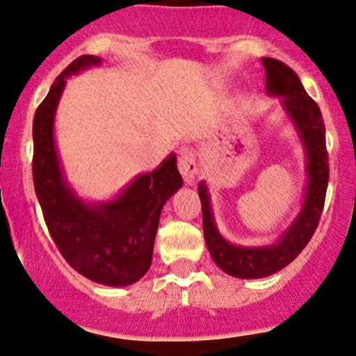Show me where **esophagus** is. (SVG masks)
I'll list each match as a JSON object with an SVG mask.
<instances>
[{
    "instance_id": "34e87169",
    "label": "esophagus",
    "mask_w": 356,
    "mask_h": 356,
    "mask_svg": "<svg viewBox=\"0 0 356 356\" xmlns=\"http://www.w3.org/2000/svg\"><path fill=\"white\" fill-rule=\"evenodd\" d=\"M179 170L187 184L195 181L197 174H199V164H197L195 154L191 149H182L181 156H179Z\"/></svg>"
}]
</instances>
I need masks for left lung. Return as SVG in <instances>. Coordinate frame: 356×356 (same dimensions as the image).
Returning a JSON list of instances; mask_svg holds the SVG:
<instances>
[{
	"label": "left lung",
	"instance_id": "obj_1",
	"mask_svg": "<svg viewBox=\"0 0 356 356\" xmlns=\"http://www.w3.org/2000/svg\"><path fill=\"white\" fill-rule=\"evenodd\" d=\"M262 64L267 76L265 91L270 97H278L286 119L297 132L305 156L307 184L300 211L273 243L238 245L227 241L220 234L213 217L209 187L204 181L197 187L202 204L204 237L209 254L225 273L247 280L273 275L297 259L318 225L328 186V154L320 108L286 64L273 58H262Z\"/></svg>",
	"mask_w": 356,
	"mask_h": 356
}]
</instances>
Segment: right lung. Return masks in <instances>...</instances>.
Listing matches in <instances>:
<instances>
[{
    "instance_id": "add662e5",
    "label": "right lung",
    "mask_w": 356,
    "mask_h": 356,
    "mask_svg": "<svg viewBox=\"0 0 356 356\" xmlns=\"http://www.w3.org/2000/svg\"><path fill=\"white\" fill-rule=\"evenodd\" d=\"M101 64L99 56L91 54L72 61L36 109L34 191L51 237L66 262L96 284L127 286L140 280L151 267L162 207L184 181L174 152L151 172L136 175L109 200H86L67 181L54 137L56 111L66 81Z\"/></svg>"
}]
</instances>
